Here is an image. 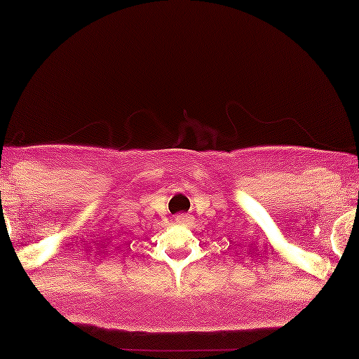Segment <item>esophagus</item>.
<instances>
[{
    "mask_svg": "<svg viewBox=\"0 0 359 359\" xmlns=\"http://www.w3.org/2000/svg\"><path fill=\"white\" fill-rule=\"evenodd\" d=\"M190 219H191L190 216L189 215H184V213L175 216V221H177V223H180V224H189Z\"/></svg>",
    "mask_w": 359,
    "mask_h": 359,
    "instance_id": "34e87169",
    "label": "esophagus"
}]
</instances>
